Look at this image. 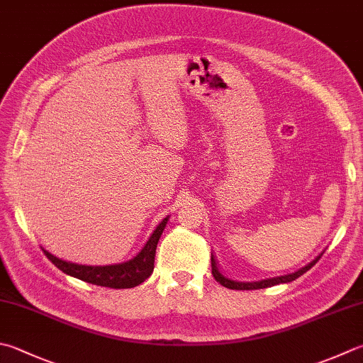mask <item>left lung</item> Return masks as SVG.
<instances>
[{"label":"left lung","instance_id":"obj_1","mask_svg":"<svg viewBox=\"0 0 363 363\" xmlns=\"http://www.w3.org/2000/svg\"><path fill=\"white\" fill-rule=\"evenodd\" d=\"M324 255V251L320 252L318 257H314L311 262L306 264L302 269H298L292 273H288V275H281V277H273V278H265V279H259V281H235V279H230L225 275H223V272L218 267V262L215 256L211 255V273H213L215 279L220 284H223L224 288L229 289H237V291H251V289H264V288H270V286H277L281 283H291L294 279H297L298 277H302L305 272H308L311 267L319 261V257Z\"/></svg>","mask_w":363,"mask_h":363}]
</instances>
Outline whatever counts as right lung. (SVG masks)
<instances>
[{
	"label": "right lung",
	"instance_id": "right-lung-1",
	"mask_svg": "<svg viewBox=\"0 0 363 363\" xmlns=\"http://www.w3.org/2000/svg\"><path fill=\"white\" fill-rule=\"evenodd\" d=\"M167 220L169 216L164 218V220L156 225V229L153 230V234L150 235L147 243L143 245V248L126 262L111 265H85L65 261V259L53 256L52 252L47 250H44V252L61 272H65L66 275H71L74 278H79L82 281L96 286H106V288L112 289L134 288V286H139L140 283L145 281V279L153 273L156 245L160 242V237L162 235V230L166 228Z\"/></svg>",
	"mask_w": 363,
	"mask_h": 363
}]
</instances>
